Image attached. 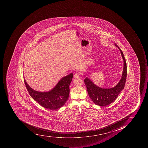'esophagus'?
Masks as SVG:
<instances>
[{
	"mask_svg": "<svg viewBox=\"0 0 148 148\" xmlns=\"http://www.w3.org/2000/svg\"><path fill=\"white\" fill-rule=\"evenodd\" d=\"M79 77V73H75L74 75V78H78Z\"/></svg>",
	"mask_w": 148,
	"mask_h": 148,
	"instance_id": "1",
	"label": "esophagus"
}]
</instances>
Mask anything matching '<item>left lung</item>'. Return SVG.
Segmentation results:
<instances>
[{
	"label": "left lung",
	"mask_w": 148,
	"mask_h": 148,
	"mask_svg": "<svg viewBox=\"0 0 148 148\" xmlns=\"http://www.w3.org/2000/svg\"><path fill=\"white\" fill-rule=\"evenodd\" d=\"M114 44L120 50L123 60L122 75L118 84L115 86L111 88H102L97 86L91 79L87 77L84 79V82L85 85H86L90 98L96 105L99 106H106L114 102L121 91L123 89L125 84L127 77V65L125 59L121 49L116 43Z\"/></svg>",
	"instance_id": "obj_1"
}]
</instances>
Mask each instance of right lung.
Here are the masks:
<instances>
[{
    "label": "right lung",
    "mask_w": 148,
    "mask_h": 148,
    "mask_svg": "<svg viewBox=\"0 0 148 148\" xmlns=\"http://www.w3.org/2000/svg\"><path fill=\"white\" fill-rule=\"evenodd\" d=\"M73 77L71 73L62 78L57 85L49 92L35 91L28 85L24 78L25 85L30 96L41 106L50 110L60 108L65 104L69 94V85Z\"/></svg>",
    "instance_id": "add662e5"
}]
</instances>
